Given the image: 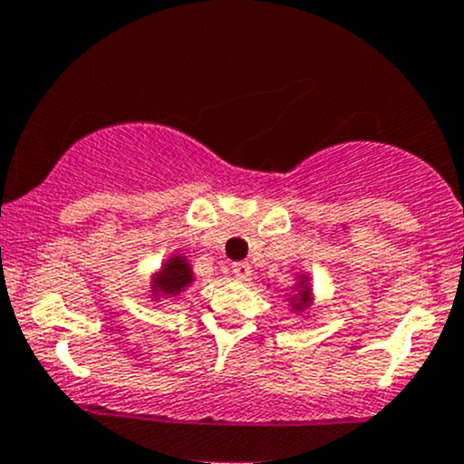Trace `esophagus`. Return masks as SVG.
Here are the masks:
<instances>
[{
    "label": "esophagus",
    "instance_id": "1",
    "mask_svg": "<svg viewBox=\"0 0 464 464\" xmlns=\"http://www.w3.org/2000/svg\"><path fill=\"white\" fill-rule=\"evenodd\" d=\"M233 276L237 277V280H248V277H251V266L246 265V262H236V265H233Z\"/></svg>",
    "mask_w": 464,
    "mask_h": 464
}]
</instances>
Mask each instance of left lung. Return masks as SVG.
I'll use <instances>...</instances> for the list:
<instances>
[{
    "instance_id": "obj_1",
    "label": "left lung",
    "mask_w": 464,
    "mask_h": 464,
    "mask_svg": "<svg viewBox=\"0 0 464 464\" xmlns=\"http://www.w3.org/2000/svg\"><path fill=\"white\" fill-rule=\"evenodd\" d=\"M286 302H289V309L294 314H304L314 304V289H311V280L306 273H297L294 286H291V295L286 297Z\"/></svg>"
}]
</instances>
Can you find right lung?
Wrapping results in <instances>:
<instances>
[{
  "label": "right lung",
  "instance_id": "add662e5",
  "mask_svg": "<svg viewBox=\"0 0 464 464\" xmlns=\"http://www.w3.org/2000/svg\"><path fill=\"white\" fill-rule=\"evenodd\" d=\"M195 282V273L191 262L187 260L184 253H170L167 260L162 262L158 271L150 276V300L160 302V297L175 300L182 295Z\"/></svg>",
  "mask_w": 464,
  "mask_h": 464
}]
</instances>
